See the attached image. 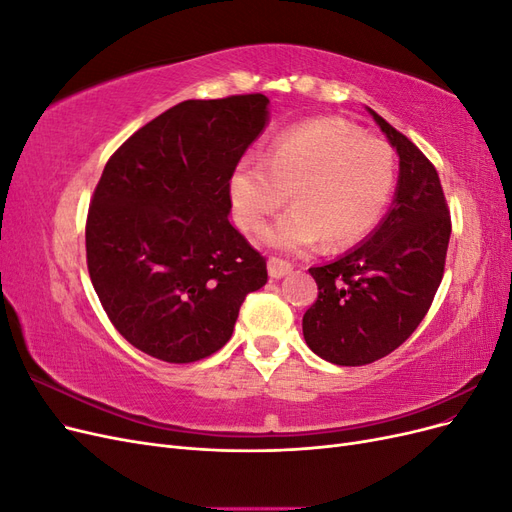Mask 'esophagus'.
<instances>
[{
	"label": "esophagus",
	"mask_w": 512,
	"mask_h": 512,
	"mask_svg": "<svg viewBox=\"0 0 512 512\" xmlns=\"http://www.w3.org/2000/svg\"><path fill=\"white\" fill-rule=\"evenodd\" d=\"M292 271V265L282 258H269V275L273 280H282L284 275H288Z\"/></svg>",
	"instance_id": "esophagus-1"
}]
</instances>
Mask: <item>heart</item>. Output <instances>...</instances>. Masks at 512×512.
I'll use <instances>...</instances> for the list:
<instances>
[{
    "label": "heart",
    "mask_w": 512,
    "mask_h": 512,
    "mask_svg": "<svg viewBox=\"0 0 512 512\" xmlns=\"http://www.w3.org/2000/svg\"><path fill=\"white\" fill-rule=\"evenodd\" d=\"M395 188L393 149L339 119H314L277 134L262 160L241 158L228 175L237 226L256 232L290 196L292 209L262 230V243L303 252L320 239L346 247L367 237Z\"/></svg>",
    "instance_id": "1"
}]
</instances>
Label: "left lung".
<instances>
[{"label": "left lung", "instance_id": "left-lung-1", "mask_svg": "<svg viewBox=\"0 0 512 512\" xmlns=\"http://www.w3.org/2000/svg\"><path fill=\"white\" fill-rule=\"evenodd\" d=\"M367 111L399 156L393 205L361 245L309 269L318 299L303 316L312 352L346 367L374 363L414 333L442 282L451 239L436 168L408 136Z\"/></svg>", "mask_w": 512, "mask_h": 512}]
</instances>
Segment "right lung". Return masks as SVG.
<instances>
[{
  "instance_id": "obj_1",
  "label": "right lung",
  "mask_w": 512,
  "mask_h": 512,
  "mask_svg": "<svg viewBox=\"0 0 512 512\" xmlns=\"http://www.w3.org/2000/svg\"><path fill=\"white\" fill-rule=\"evenodd\" d=\"M267 121L262 94L185 100L106 162L87 213V269L134 348L166 363L205 359L267 284V260L228 222V175Z\"/></svg>"
}]
</instances>
